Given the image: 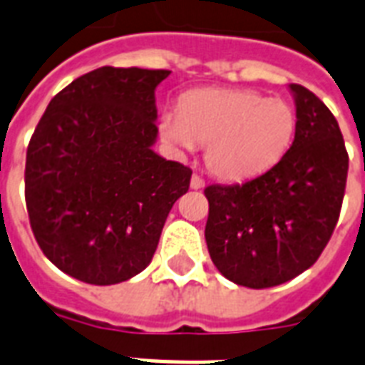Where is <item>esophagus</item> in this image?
I'll use <instances>...</instances> for the list:
<instances>
[{
  "instance_id": "obj_1",
  "label": "esophagus",
  "mask_w": 365,
  "mask_h": 365,
  "mask_svg": "<svg viewBox=\"0 0 365 365\" xmlns=\"http://www.w3.org/2000/svg\"><path fill=\"white\" fill-rule=\"evenodd\" d=\"M205 187V180L199 176V174H193L191 176V189H202Z\"/></svg>"
}]
</instances>
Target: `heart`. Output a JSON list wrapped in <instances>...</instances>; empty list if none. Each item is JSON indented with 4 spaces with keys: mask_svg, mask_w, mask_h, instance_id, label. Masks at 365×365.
Returning <instances> with one entry per match:
<instances>
[{
    "mask_svg": "<svg viewBox=\"0 0 365 365\" xmlns=\"http://www.w3.org/2000/svg\"><path fill=\"white\" fill-rule=\"evenodd\" d=\"M297 115L284 98H265L248 88H197L165 113L160 134L178 149L205 143L214 176L240 182L263 174L294 142Z\"/></svg>",
    "mask_w": 365,
    "mask_h": 365,
    "instance_id": "obj_1",
    "label": "heart"
}]
</instances>
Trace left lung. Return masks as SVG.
<instances>
[{
	"label": "left lung",
	"mask_w": 365,
	"mask_h": 365,
	"mask_svg": "<svg viewBox=\"0 0 365 365\" xmlns=\"http://www.w3.org/2000/svg\"><path fill=\"white\" fill-rule=\"evenodd\" d=\"M297 128L282 159L237 185H208L205 239L217 271L246 288L295 278L329 242L345 197L349 155L334 113L292 83Z\"/></svg>",
	"instance_id": "left-lung-1"
}]
</instances>
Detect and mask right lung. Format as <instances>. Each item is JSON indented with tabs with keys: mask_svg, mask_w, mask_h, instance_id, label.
I'll use <instances>...</instances> for the list:
<instances>
[{
	"mask_svg": "<svg viewBox=\"0 0 365 365\" xmlns=\"http://www.w3.org/2000/svg\"><path fill=\"white\" fill-rule=\"evenodd\" d=\"M168 70L104 66L62 88L26 153V208L60 271L110 286L151 263L191 168L151 149L155 88Z\"/></svg>",
	"mask_w": 365,
	"mask_h": 365,
	"instance_id": "right-lung-1",
	"label": "right lung"
}]
</instances>
